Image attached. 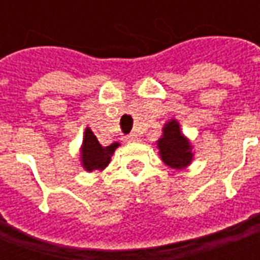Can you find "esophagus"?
<instances>
[{"label": "esophagus", "mask_w": 260, "mask_h": 260, "mask_svg": "<svg viewBox=\"0 0 260 260\" xmlns=\"http://www.w3.org/2000/svg\"><path fill=\"white\" fill-rule=\"evenodd\" d=\"M125 139H126V142H136L139 138H138L136 135H128Z\"/></svg>", "instance_id": "obj_1"}]
</instances>
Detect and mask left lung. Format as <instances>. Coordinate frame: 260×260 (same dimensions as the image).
I'll return each instance as SVG.
<instances>
[{
	"label": "left lung",
	"mask_w": 260,
	"mask_h": 260,
	"mask_svg": "<svg viewBox=\"0 0 260 260\" xmlns=\"http://www.w3.org/2000/svg\"><path fill=\"white\" fill-rule=\"evenodd\" d=\"M160 158L170 169L184 170L193 160L192 143L181 131L177 119H170L164 124L163 135L157 141Z\"/></svg>",
	"instance_id": "1"
}]
</instances>
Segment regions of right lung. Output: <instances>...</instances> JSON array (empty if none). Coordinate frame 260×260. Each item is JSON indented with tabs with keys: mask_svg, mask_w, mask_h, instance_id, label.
<instances>
[{
	"mask_svg": "<svg viewBox=\"0 0 260 260\" xmlns=\"http://www.w3.org/2000/svg\"><path fill=\"white\" fill-rule=\"evenodd\" d=\"M119 146L118 142H114L110 146H102L96 135L87 126L83 132V141L80 146V164L85 171H103L111 161V156Z\"/></svg>",
	"mask_w": 260,
	"mask_h": 260,
	"instance_id": "1",
	"label": "right lung"
}]
</instances>
